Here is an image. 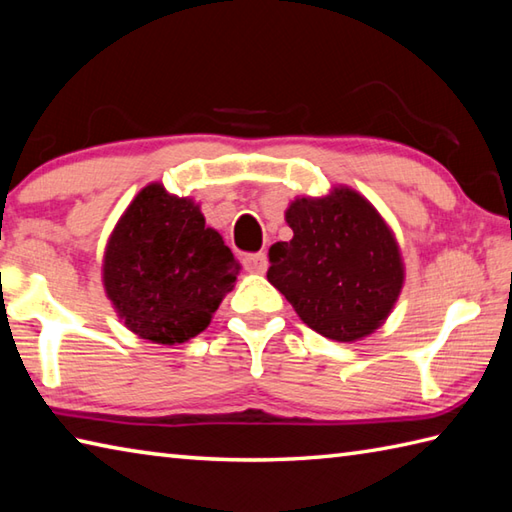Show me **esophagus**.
Instances as JSON below:
<instances>
[{
	"mask_svg": "<svg viewBox=\"0 0 512 512\" xmlns=\"http://www.w3.org/2000/svg\"><path fill=\"white\" fill-rule=\"evenodd\" d=\"M244 268L250 270V273H266L268 268V257L266 253H253L244 257Z\"/></svg>",
	"mask_w": 512,
	"mask_h": 512,
	"instance_id": "esophagus-1",
	"label": "esophagus"
}]
</instances>
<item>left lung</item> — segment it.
I'll use <instances>...</instances> for the list:
<instances>
[{"label": "left lung", "mask_w": 512, "mask_h": 512, "mask_svg": "<svg viewBox=\"0 0 512 512\" xmlns=\"http://www.w3.org/2000/svg\"><path fill=\"white\" fill-rule=\"evenodd\" d=\"M290 242L268 250V282L302 322L335 342L373 333L393 310L404 266L393 233L362 195L335 188L295 199L286 210Z\"/></svg>", "instance_id": "left-lung-1"}]
</instances>
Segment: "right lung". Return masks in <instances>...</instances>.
<instances>
[{"instance_id": "1", "label": "right lung", "mask_w": 512, "mask_h": 512, "mask_svg": "<svg viewBox=\"0 0 512 512\" xmlns=\"http://www.w3.org/2000/svg\"><path fill=\"white\" fill-rule=\"evenodd\" d=\"M239 262L190 199L150 184L119 219L104 255L106 295L135 335L184 344L233 288Z\"/></svg>"}]
</instances>
